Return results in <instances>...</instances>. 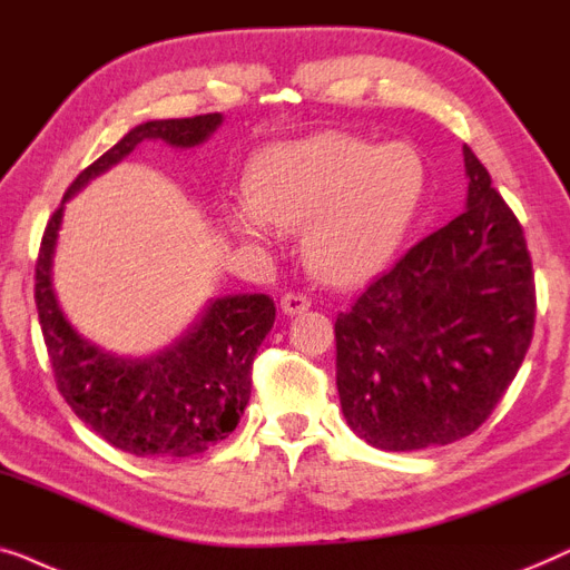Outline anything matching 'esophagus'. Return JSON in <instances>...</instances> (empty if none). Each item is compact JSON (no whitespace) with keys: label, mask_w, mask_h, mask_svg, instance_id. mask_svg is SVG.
<instances>
[{"label":"esophagus","mask_w":570,"mask_h":570,"mask_svg":"<svg viewBox=\"0 0 570 570\" xmlns=\"http://www.w3.org/2000/svg\"><path fill=\"white\" fill-rule=\"evenodd\" d=\"M312 307V299L307 294H299V292H286L282 296V312L284 315H302L304 309Z\"/></svg>","instance_id":"34e87169"}]
</instances>
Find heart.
Returning <instances> with one entry per match:
<instances>
[{
  "instance_id": "b5f03b06",
  "label": "heart",
  "mask_w": 570,
  "mask_h": 570,
  "mask_svg": "<svg viewBox=\"0 0 570 570\" xmlns=\"http://www.w3.org/2000/svg\"><path fill=\"white\" fill-rule=\"evenodd\" d=\"M429 186L426 159L413 144H376L346 131L276 144L255 157L247 202L227 224L247 245H268L276 229H304L309 274L354 286L380 274L405 243Z\"/></svg>"
}]
</instances>
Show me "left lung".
Masks as SVG:
<instances>
[{
	"label": "left lung",
	"instance_id": "8db88e82",
	"mask_svg": "<svg viewBox=\"0 0 570 570\" xmlns=\"http://www.w3.org/2000/svg\"><path fill=\"white\" fill-rule=\"evenodd\" d=\"M468 206L335 320V384L354 434L387 452L444 446L483 423L534 331L522 224L462 149Z\"/></svg>",
	"mask_w": 570,
	"mask_h": 570
}]
</instances>
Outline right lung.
Wrapping results in <instances>:
<instances>
[{"instance_id": "add662e5", "label": "right lung", "mask_w": 570, "mask_h": 570, "mask_svg": "<svg viewBox=\"0 0 570 570\" xmlns=\"http://www.w3.org/2000/svg\"><path fill=\"white\" fill-rule=\"evenodd\" d=\"M222 126V114L147 121L85 167L46 224L36 263V307L56 387L79 421L116 449L136 456H194L237 429L250 400L253 358L276 320L268 294L212 299L170 348L147 358L108 354L82 338L59 307L51 266L63 204L136 144L163 139L188 149Z\"/></svg>"}]
</instances>
